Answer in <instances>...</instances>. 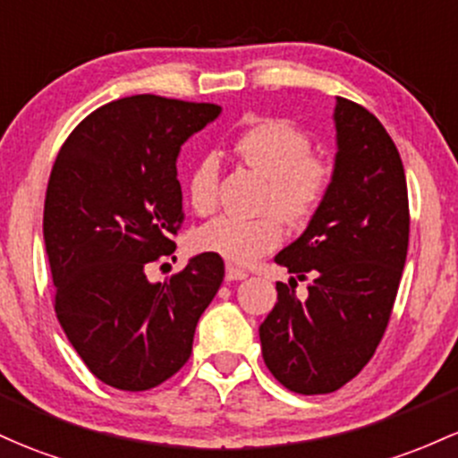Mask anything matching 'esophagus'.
Listing matches in <instances>:
<instances>
[{"label":"esophagus","mask_w":458,"mask_h":458,"mask_svg":"<svg viewBox=\"0 0 458 458\" xmlns=\"http://www.w3.org/2000/svg\"><path fill=\"white\" fill-rule=\"evenodd\" d=\"M248 278V274H245L243 269H237V267H233V265H228V267H225V280H245Z\"/></svg>","instance_id":"esophagus-1"}]
</instances>
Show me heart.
Masks as SVG:
<instances>
[{"mask_svg":"<svg viewBox=\"0 0 458 458\" xmlns=\"http://www.w3.org/2000/svg\"><path fill=\"white\" fill-rule=\"evenodd\" d=\"M234 154L265 175L263 210H274L289 224H302L319 208L330 184V167L310 156V139L284 119H260L234 139ZM219 160L204 156L189 174L187 193L195 213L206 215L217 204ZM283 243V225L276 215L256 219L217 217L195 233L202 252L217 254L233 265H250Z\"/></svg>","mask_w":458,"mask_h":458,"instance_id":"1","label":"heart"}]
</instances>
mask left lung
<instances>
[{"instance_id":"left-lung-1","label":"left lung","mask_w":458,"mask_h":458,"mask_svg":"<svg viewBox=\"0 0 458 458\" xmlns=\"http://www.w3.org/2000/svg\"><path fill=\"white\" fill-rule=\"evenodd\" d=\"M333 122L328 191L304 233L274 259L298 280L309 276V295L276 283L278 302L259 328L274 378L304 395L333 394L368 365L409 248V195L394 140L350 99L336 98Z\"/></svg>"}]
</instances>
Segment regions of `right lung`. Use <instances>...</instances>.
<instances>
[{
    "mask_svg": "<svg viewBox=\"0 0 458 458\" xmlns=\"http://www.w3.org/2000/svg\"><path fill=\"white\" fill-rule=\"evenodd\" d=\"M219 114L215 104L123 98L93 110L56 156L43 213L56 315L80 359L114 389H152L182 368L224 280L210 252L163 284L145 276L175 250L180 149Z\"/></svg>",
    "mask_w": 458,
    "mask_h": 458,
    "instance_id": "obj_1",
    "label": "right lung"
}]
</instances>
